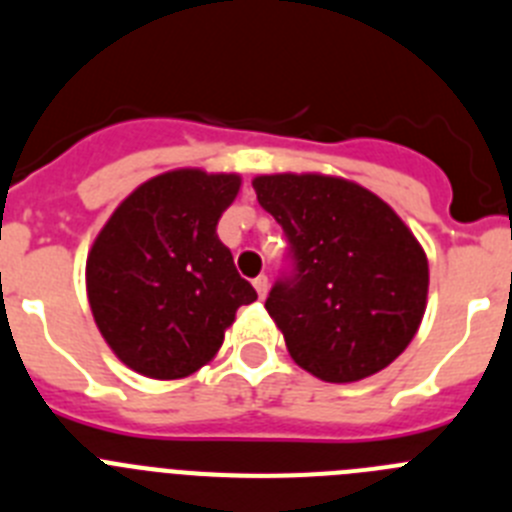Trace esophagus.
Masks as SVG:
<instances>
[{
    "instance_id": "1",
    "label": "esophagus",
    "mask_w": 512,
    "mask_h": 512,
    "mask_svg": "<svg viewBox=\"0 0 512 512\" xmlns=\"http://www.w3.org/2000/svg\"><path fill=\"white\" fill-rule=\"evenodd\" d=\"M253 287H256L259 297H266V292H269V277H266V274H259V277L253 279Z\"/></svg>"
}]
</instances>
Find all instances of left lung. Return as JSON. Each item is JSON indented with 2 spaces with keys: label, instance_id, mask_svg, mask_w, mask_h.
<instances>
[{
  "label": "left lung",
  "instance_id": "8db88e82",
  "mask_svg": "<svg viewBox=\"0 0 512 512\" xmlns=\"http://www.w3.org/2000/svg\"><path fill=\"white\" fill-rule=\"evenodd\" d=\"M287 238L266 310L289 356L323 382H356L392 364L425 312L428 261L369 189L318 174L253 179Z\"/></svg>",
  "mask_w": 512,
  "mask_h": 512
}]
</instances>
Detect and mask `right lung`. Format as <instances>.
Instances as JSON below:
<instances>
[{
    "label": "right lung",
    "instance_id": "add662e5",
    "mask_svg": "<svg viewBox=\"0 0 512 512\" xmlns=\"http://www.w3.org/2000/svg\"><path fill=\"white\" fill-rule=\"evenodd\" d=\"M238 187L235 174L169 171L135 189L97 235L89 305L104 341L135 372H197L217 354L235 310L256 300L217 238Z\"/></svg>",
    "mask_w": 512,
    "mask_h": 512
}]
</instances>
